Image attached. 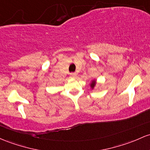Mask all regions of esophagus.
<instances>
[{"instance_id":"obj_1","label":"esophagus","mask_w":150,"mask_h":150,"mask_svg":"<svg viewBox=\"0 0 150 150\" xmlns=\"http://www.w3.org/2000/svg\"><path fill=\"white\" fill-rule=\"evenodd\" d=\"M77 77V74L76 73H71L70 75V78H75Z\"/></svg>"}]
</instances>
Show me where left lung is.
I'll return each instance as SVG.
<instances>
[{"label": "left lung", "mask_w": 150, "mask_h": 150, "mask_svg": "<svg viewBox=\"0 0 150 150\" xmlns=\"http://www.w3.org/2000/svg\"><path fill=\"white\" fill-rule=\"evenodd\" d=\"M96 85H97V80H96V79H93V80H91V81H90V88H91L92 90H94L95 87H96Z\"/></svg>", "instance_id": "left-lung-1"}]
</instances>
